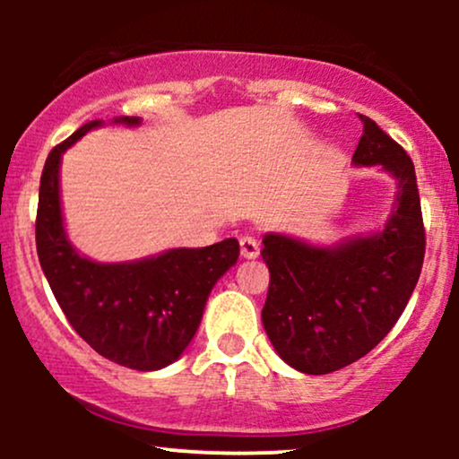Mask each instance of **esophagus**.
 I'll return each mask as SVG.
<instances>
[{
	"label": "esophagus",
	"mask_w": 459,
	"mask_h": 459,
	"mask_svg": "<svg viewBox=\"0 0 459 459\" xmlns=\"http://www.w3.org/2000/svg\"><path fill=\"white\" fill-rule=\"evenodd\" d=\"M239 247H241V256H244V259H256V256H259V252H261L259 241H256L255 237H250V235L241 237Z\"/></svg>",
	"instance_id": "obj_1"
}]
</instances>
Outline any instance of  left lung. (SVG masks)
Listing matches in <instances>:
<instances>
[{
    "mask_svg": "<svg viewBox=\"0 0 459 459\" xmlns=\"http://www.w3.org/2000/svg\"><path fill=\"white\" fill-rule=\"evenodd\" d=\"M351 161L377 166L397 183L380 230L324 247L267 233L270 289L261 319L273 350L308 376L339 371L373 350L402 317L419 282L425 229L414 163L367 116Z\"/></svg>",
    "mask_w": 459,
    "mask_h": 459,
    "instance_id": "1",
    "label": "left lung"
}]
</instances>
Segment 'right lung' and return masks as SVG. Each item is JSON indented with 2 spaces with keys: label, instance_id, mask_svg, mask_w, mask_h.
<instances>
[{
  "label": "right lung",
  "instance_id": "right-lung-1",
  "mask_svg": "<svg viewBox=\"0 0 459 459\" xmlns=\"http://www.w3.org/2000/svg\"><path fill=\"white\" fill-rule=\"evenodd\" d=\"M114 123L135 127L140 118ZM92 120L47 157L36 213V250L68 324L108 360L135 371H157L177 360L196 334L213 284L237 263L239 241L207 247H172L149 259L97 263L68 241L60 207L62 152L91 129Z\"/></svg>",
  "mask_w": 459,
  "mask_h": 459
}]
</instances>
